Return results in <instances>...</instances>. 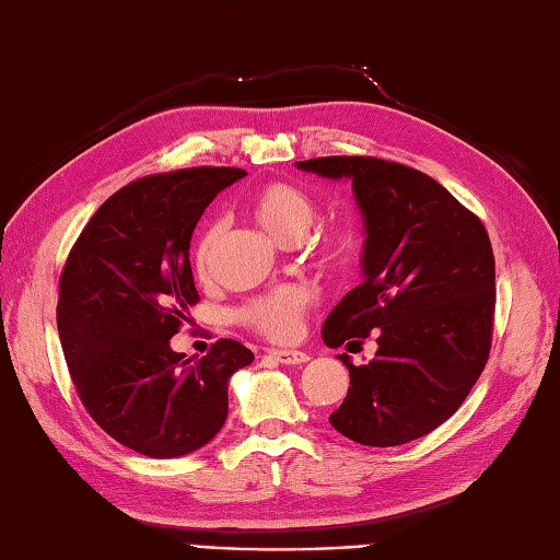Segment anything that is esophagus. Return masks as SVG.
Returning a JSON list of instances; mask_svg holds the SVG:
<instances>
[{"instance_id":"esophagus-1","label":"esophagus","mask_w":560,"mask_h":560,"mask_svg":"<svg viewBox=\"0 0 560 560\" xmlns=\"http://www.w3.org/2000/svg\"><path fill=\"white\" fill-rule=\"evenodd\" d=\"M268 357L276 359V362H280V364H288V366L308 362V354L302 350H270Z\"/></svg>"}]
</instances>
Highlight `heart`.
Here are the masks:
<instances>
[{
  "label": "heart",
  "instance_id": "heart-1",
  "mask_svg": "<svg viewBox=\"0 0 560 560\" xmlns=\"http://www.w3.org/2000/svg\"><path fill=\"white\" fill-rule=\"evenodd\" d=\"M248 213L264 228L266 234L280 244H296L306 237L316 220V203L300 186L290 182H270L252 196L248 201ZM220 237V225L210 222L201 232L196 244V270L206 272L210 264V254ZM362 234L354 222H342V225L328 232L320 242V252L330 264H347L352 260ZM308 306V294L302 288H282L270 292L260 300H254L244 308V320L256 330L266 332L272 340H290L300 330V320L304 308Z\"/></svg>",
  "mask_w": 560,
  "mask_h": 560
}]
</instances>
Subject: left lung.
<instances>
[{"label":"left lung","instance_id":"1","mask_svg":"<svg viewBox=\"0 0 560 560\" xmlns=\"http://www.w3.org/2000/svg\"><path fill=\"white\" fill-rule=\"evenodd\" d=\"M296 170L352 182L364 225L362 284L323 323V342L376 335V359L350 369L330 415L342 436L390 448L455 415L491 350L495 266L481 220L429 175L378 158H314ZM350 347V342H347Z\"/></svg>","mask_w":560,"mask_h":560}]
</instances>
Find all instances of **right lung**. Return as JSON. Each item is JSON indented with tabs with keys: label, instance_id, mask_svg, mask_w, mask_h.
<instances>
[{
	"label": "right lung",
	"instance_id": "right-lung-1",
	"mask_svg": "<svg viewBox=\"0 0 560 560\" xmlns=\"http://www.w3.org/2000/svg\"><path fill=\"white\" fill-rule=\"evenodd\" d=\"M242 177L191 167L131 182L95 210L61 270L57 330L73 385L101 429L141 455L182 457L213 441L232 374L254 362L237 340L198 362L170 347L198 302L196 222Z\"/></svg>",
	"mask_w": 560,
	"mask_h": 560
}]
</instances>
